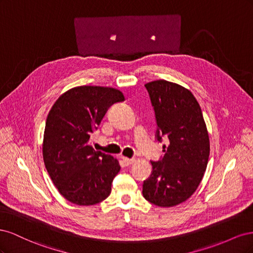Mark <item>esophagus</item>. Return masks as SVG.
<instances>
[{
	"label": "esophagus",
	"instance_id": "obj_1",
	"mask_svg": "<svg viewBox=\"0 0 253 253\" xmlns=\"http://www.w3.org/2000/svg\"><path fill=\"white\" fill-rule=\"evenodd\" d=\"M122 160H124L125 166H131L135 162L134 158H126V157H124V159H122Z\"/></svg>",
	"mask_w": 253,
	"mask_h": 253
}]
</instances>
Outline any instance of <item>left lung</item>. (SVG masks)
<instances>
[{
  "mask_svg": "<svg viewBox=\"0 0 253 253\" xmlns=\"http://www.w3.org/2000/svg\"><path fill=\"white\" fill-rule=\"evenodd\" d=\"M155 113V138L164 156L151 162L152 173L143 181L145 200L159 207L187 201L200 185L208 164L209 135L201 106L193 94L178 84L157 80L145 84Z\"/></svg>",
  "mask_w": 253,
  "mask_h": 253,
  "instance_id": "8db88e82",
  "label": "left lung"
}]
</instances>
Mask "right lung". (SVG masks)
Wrapping results in <instances>:
<instances>
[{
    "instance_id": "obj_1",
    "label": "right lung",
    "mask_w": 253,
    "mask_h": 253,
    "mask_svg": "<svg viewBox=\"0 0 253 253\" xmlns=\"http://www.w3.org/2000/svg\"><path fill=\"white\" fill-rule=\"evenodd\" d=\"M122 101L118 89L78 86L60 96L48 113L44 164L59 192L73 204L95 205L111 193L120 166L111 155L95 151L89 138L110 106Z\"/></svg>"
}]
</instances>
